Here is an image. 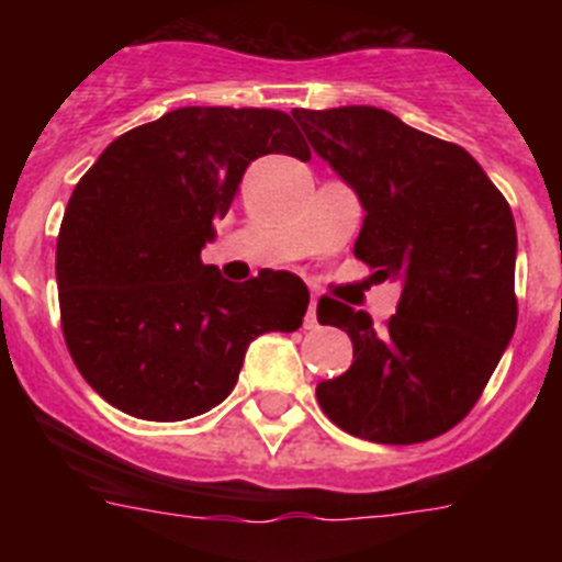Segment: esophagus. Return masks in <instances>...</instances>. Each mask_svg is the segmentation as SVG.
Returning a JSON list of instances; mask_svg holds the SVG:
<instances>
[{
  "label": "esophagus",
  "mask_w": 562,
  "mask_h": 562,
  "mask_svg": "<svg viewBox=\"0 0 562 562\" xmlns=\"http://www.w3.org/2000/svg\"><path fill=\"white\" fill-rule=\"evenodd\" d=\"M304 329H317V297L310 301V310H306L304 317Z\"/></svg>",
  "instance_id": "obj_1"
}]
</instances>
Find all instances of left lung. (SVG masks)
<instances>
[{
	"mask_svg": "<svg viewBox=\"0 0 562 562\" xmlns=\"http://www.w3.org/2000/svg\"><path fill=\"white\" fill-rule=\"evenodd\" d=\"M292 117L366 211L355 256L402 284L382 329L369 312L317 304V321L355 346L349 371L321 382L317 402L360 439H434L470 414L515 335L513 211L464 148L385 109H292Z\"/></svg>",
	"mask_w": 562,
	"mask_h": 562,
	"instance_id": "left-lung-1",
	"label": "left lung"
}]
</instances>
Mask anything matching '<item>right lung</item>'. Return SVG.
<instances>
[{"label":"right lung","instance_id":"1","mask_svg":"<svg viewBox=\"0 0 562 562\" xmlns=\"http://www.w3.org/2000/svg\"><path fill=\"white\" fill-rule=\"evenodd\" d=\"M265 154L310 160L290 114L182 106L109 143L69 196L56 247L64 340L123 414H205L231 394L258 335L304 324L310 292L297 276L233 284L200 258Z\"/></svg>","mask_w":562,"mask_h":562}]
</instances>
